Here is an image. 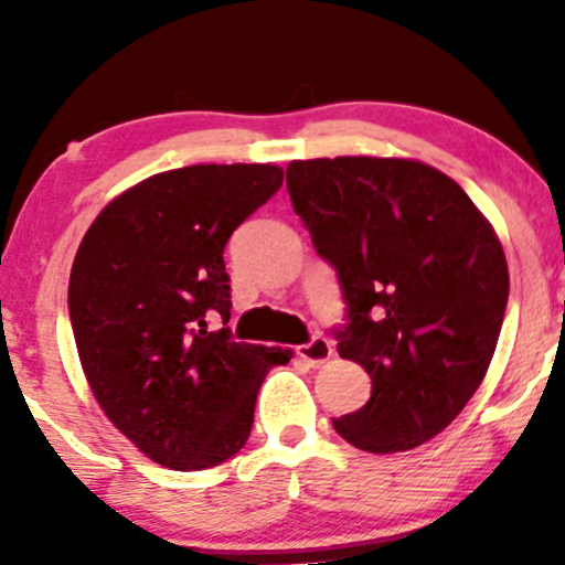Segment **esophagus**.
<instances>
[{"mask_svg":"<svg viewBox=\"0 0 565 565\" xmlns=\"http://www.w3.org/2000/svg\"><path fill=\"white\" fill-rule=\"evenodd\" d=\"M330 355H333V344H330L324 335H315V339L309 341V344H300L298 347V358L306 363V366L317 369L322 366V363L330 361Z\"/></svg>","mask_w":565,"mask_h":565,"instance_id":"obj_1","label":"esophagus"}]
</instances>
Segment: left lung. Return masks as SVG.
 I'll list each match as a JSON object with an SVG mask.
<instances>
[{
  "instance_id": "obj_1",
  "label": "left lung",
  "mask_w": 565,
  "mask_h": 565,
  "mask_svg": "<svg viewBox=\"0 0 565 565\" xmlns=\"http://www.w3.org/2000/svg\"><path fill=\"white\" fill-rule=\"evenodd\" d=\"M287 191L339 276V355L372 377L333 429L369 454L424 446L492 363L509 303L498 235L451 177L404 158L292 161Z\"/></svg>"
}]
</instances>
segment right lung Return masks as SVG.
Here are the masks:
<instances>
[{
	"instance_id": "add662e5",
	"label": "right lung",
	"mask_w": 565,
	"mask_h": 565,
	"mask_svg": "<svg viewBox=\"0 0 565 565\" xmlns=\"http://www.w3.org/2000/svg\"><path fill=\"white\" fill-rule=\"evenodd\" d=\"M281 182L270 163L172 169L106 204L76 250L67 311L87 383L158 465L207 470L235 457L262 380L292 358L224 328V248Z\"/></svg>"
}]
</instances>
